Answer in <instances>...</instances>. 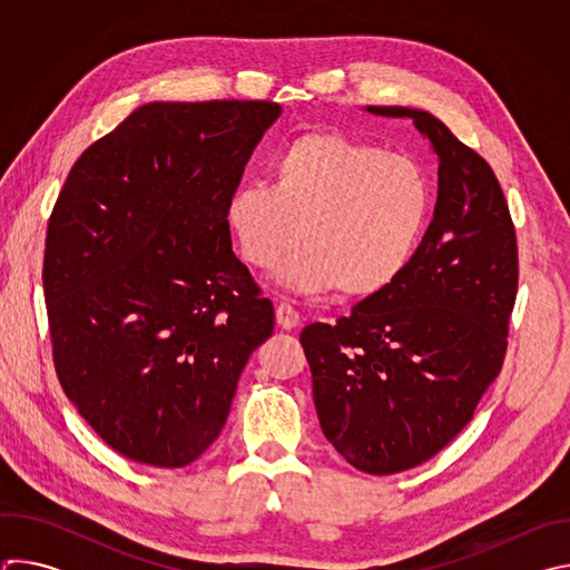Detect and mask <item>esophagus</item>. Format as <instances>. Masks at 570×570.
Returning <instances> with one entry per match:
<instances>
[{
    "mask_svg": "<svg viewBox=\"0 0 570 570\" xmlns=\"http://www.w3.org/2000/svg\"><path fill=\"white\" fill-rule=\"evenodd\" d=\"M275 317L282 330H295L299 324V313L291 304H279L275 308Z\"/></svg>",
    "mask_w": 570,
    "mask_h": 570,
    "instance_id": "esophagus-1",
    "label": "esophagus"
}]
</instances>
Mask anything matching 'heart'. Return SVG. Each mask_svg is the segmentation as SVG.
<instances>
[{
  "label": "heart",
  "mask_w": 570,
  "mask_h": 570,
  "mask_svg": "<svg viewBox=\"0 0 570 570\" xmlns=\"http://www.w3.org/2000/svg\"><path fill=\"white\" fill-rule=\"evenodd\" d=\"M271 183L238 185L225 220L240 257L297 293L370 299L409 271L433 205L429 176L415 159L334 130L286 141L271 159Z\"/></svg>",
  "instance_id": "b5f03b06"
}]
</instances>
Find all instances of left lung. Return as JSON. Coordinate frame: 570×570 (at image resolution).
<instances>
[{"label": "left lung", "instance_id": "obj_1", "mask_svg": "<svg viewBox=\"0 0 570 570\" xmlns=\"http://www.w3.org/2000/svg\"><path fill=\"white\" fill-rule=\"evenodd\" d=\"M413 119L438 159V203L409 271L347 317L299 334L324 438L358 471L413 469L471 420L503 367L519 284L517 236L490 165L438 117Z\"/></svg>", "mask_w": 570, "mask_h": 570}]
</instances>
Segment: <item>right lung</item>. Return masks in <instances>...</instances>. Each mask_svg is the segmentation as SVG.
Segmentation results:
<instances>
[{
	"label": "right lung",
	"instance_id": "right-lung-1",
	"mask_svg": "<svg viewBox=\"0 0 570 570\" xmlns=\"http://www.w3.org/2000/svg\"><path fill=\"white\" fill-rule=\"evenodd\" d=\"M279 115L273 101L144 104L76 159L56 200L42 271L56 372L135 462L200 458L273 334L225 203Z\"/></svg>",
	"mask_w": 570,
	"mask_h": 570
}]
</instances>
